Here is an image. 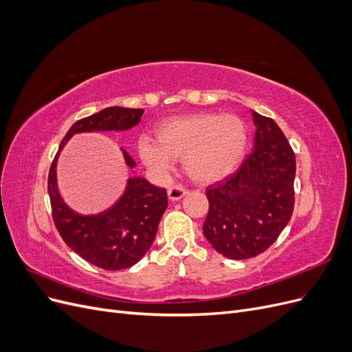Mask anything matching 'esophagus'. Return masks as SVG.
Wrapping results in <instances>:
<instances>
[{"label":"esophagus","instance_id":"34e87169","mask_svg":"<svg viewBox=\"0 0 352 352\" xmlns=\"http://www.w3.org/2000/svg\"><path fill=\"white\" fill-rule=\"evenodd\" d=\"M186 192H188V189L184 188L182 185H173V186L168 188L167 195H168L170 201H177V199H180L182 197H185Z\"/></svg>","mask_w":352,"mask_h":352}]
</instances>
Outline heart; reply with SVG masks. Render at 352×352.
<instances>
[{"label": "heart", "instance_id": "heart-1", "mask_svg": "<svg viewBox=\"0 0 352 352\" xmlns=\"http://www.w3.org/2000/svg\"><path fill=\"white\" fill-rule=\"evenodd\" d=\"M157 142L142 138L138 151L155 172H168L184 158L186 173L197 182L212 184L230 175L245 154L248 129L235 114L197 113L170 117L155 129Z\"/></svg>", "mask_w": 352, "mask_h": 352}]
</instances>
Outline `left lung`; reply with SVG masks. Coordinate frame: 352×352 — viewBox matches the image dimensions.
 <instances>
[{"label":"left lung","instance_id":"left-lung-1","mask_svg":"<svg viewBox=\"0 0 352 352\" xmlns=\"http://www.w3.org/2000/svg\"><path fill=\"white\" fill-rule=\"evenodd\" d=\"M254 150L236 172L206 190L208 214L202 230L217 252L251 258L279 238L295 204V154L270 117L252 111Z\"/></svg>","mask_w":352,"mask_h":352}]
</instances>
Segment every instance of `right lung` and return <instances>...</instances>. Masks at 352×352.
<instances>
[{
    "instance_id": "obj_1",
    "label": "right lung",
    "mask_w": 352,
    "mask_h": 352,
    "mask_svg": "<svg viewBox=\"0 0 352 352\" xmlns=\"http://www.w3.org/2000/svg\"><path fill=\"white\" fill-rule=\"evenodd\" d=\"M142 114V109L109 107L78 120L63 138L48 173L52 220L60 236L83 260L105 270L131 267L150 250L167 208L166 189L154 186L142 177H131L123 197L110 210L95 216H82L70 210L58 194L57 157L74 133L126 131L140 123ZM123 155L127 166H136L124 150Z\"/></svg>"
}]
</instances>
